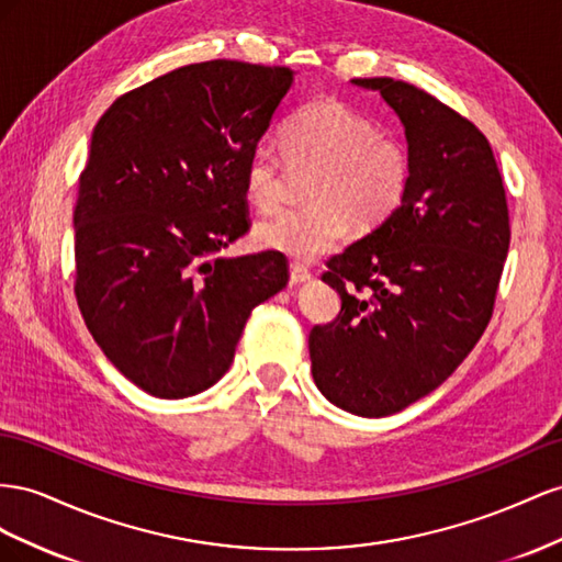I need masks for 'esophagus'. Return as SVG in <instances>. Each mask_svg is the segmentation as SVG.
<instances>
[{
    "label": "esophagus",
    "instance_id": "1",
    "mask_svg": "<svg viewBox=\"0 0 562 562\" xmlns=\"http://www.w3.org/2000/svg\"><path fill=\"white\" fill-rule=\"evenodd\" d=\"M290 280L294 284L306 282V280H311V270L303 266V263H290Z\"/></svg>",
    "mask_w": 562,
    "mask_h": 562
}]
</instances>
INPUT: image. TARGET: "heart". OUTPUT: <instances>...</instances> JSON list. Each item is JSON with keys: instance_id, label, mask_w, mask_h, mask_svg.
I'll return each instance as SVG.
<instances>
[{"instance_id": "obj_1", "label": "heart", "mask_w": 562, "mask_h": 562, "mask_svg": "<svg viewBox=\"0 0 562 562\" xmlns=\"http://www.w3.org/2000/svg\"><path fill=\"white\" fill-rule=\"evenodd\" d=\"M282 151L256 143L245 162V192L256 210L284 200L290 169L313 171L301 210H284L256 226V243L294 259H315L346 235L386 221L409 188V153L348 105L319 99L299 108L282 126Z\"/></svg>"}]
</instances>
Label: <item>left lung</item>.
Segmentation results:
<instances>
[{"label": "left lung", "mask_w": 562, "mask_h": 562, "mask_svg": "<svg viewBox=\"0 0 562 562\" xmlns=\"http://www.w3.org/2000/svg\"><path fill=\"white\" fill-rule=\"evenodd\" d=\"M381 91L405 124L409 188L397 210L334 254L323 280L341 311L308 336L313 379L346 412L389 416L436 391L490 325L510 245L508 204L490 140L424 89Z\"/></svg>", "instance_id": "left-lung-1"}]
</instances>
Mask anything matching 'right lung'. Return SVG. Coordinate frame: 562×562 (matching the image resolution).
<instances>
[{
  "mask_svg": "<svg viewBox=\"0 0 562 562\" xmlns=\"http://www.w3.org/2000/svg\"><path fill=\"white\" fill-rule=\"evenodd\" d=\"M284 66L204 60L122 93L93 126L75 204V296L105 358L155 397L228 372L282 251L216 256L249 231L245 162L292 87Z\"/></svg>",
  "mask_w": 562,
  "mask_h": 562,
  "instance_id": "right-lung-1",
  "label": "right lung"
}]
</instances>
